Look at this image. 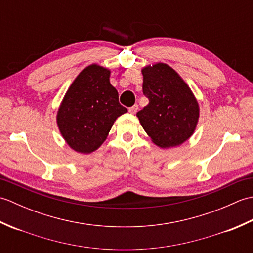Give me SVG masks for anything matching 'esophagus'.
Segmentation results:
<instances>
[{"label": "esophagus", "mask_w": 253, "mask_h": 253, "mask_svg": "<svg viewBox=\"0 0 253 253\" xmlns=\"http://www.w3.org/2000/svg\"><path fill=\"white\" fill-rule=\"evenodd\" d=\"M138 105H133V106H131V107H129V113L130 114H136V113L138 112Z\"/></svg>", "instance_id": "obj_1"}]
</instances>
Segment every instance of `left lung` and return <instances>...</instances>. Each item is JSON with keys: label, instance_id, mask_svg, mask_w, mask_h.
<instances>
[{"label": "left lung", "instance_id": "left-lung-1", "mask_svg": "<svg viewBox=\"0 0 253 253\" xmlns=\"http://www.w3.org/2000/svg\"><path fill=\"white\" fill-rule=\"evenodd\" d=\"M143 94L149 104L137 113L141 126L162 149L178 147L196 130L200 109L195 94L175 69L165 63L144 66Z\"/></svg>", "mask_w": 253, "mask_h": 253}]
</instances>
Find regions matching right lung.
Listing matches in <instances>:
<instances>
[{
	"label": "right lung",
	"mask_w": 253,
	"mask_h": 253,
	"mask_svg": "<svg viewBox=\"0 0 253 253\" xmlns=\"http://www.w3.org/2000/svg\"><path fill=\"white\" fill-rule=\"evenodd\" d=\"M111 71L91 64L69 85L58 107L56 123L74 151L89 154L101 147L117 117L127 112L110 83Z\"/></svg>",
	"instance_id": "1"
}]
</instances>
